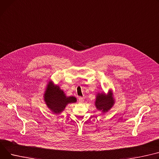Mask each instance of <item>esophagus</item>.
Returning <instances> with one entry per match:
<instances>
[{"instance_id": "34e87169", "label": "esophagus", "mask_w": 159, "mask_h": 159, "mask_svg": "<svg viewBox=\"0 0 159 159\" xmlns=\"http://www.w3.org/2000/svg\"><path fill=\"white\" fill-rule=\"evenodd\" d=\"M84 101V100L82 97H79V103H83Z\"/></svg>"}]
</instances>
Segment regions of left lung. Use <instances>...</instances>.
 I'll return each instance as SVG.
<instances>
[{"instance_id":"left-lung-1","label":"left lung","mask_w":159,"mask_h":159,"mask_svg":"<svg viewBox=\"0 0 159 159\" xmlns=\"http://www.w3.org/2000/svg\"><path fill=\"white\" fill-rule=\"evenodd\" d=\"M114 101L112 97V93L111 91L109 92L108 95L105 94L98 93L97 96L95 105L98 110L102 111V112H107L114 105Z\"/></svg>"}]
</instances>
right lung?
<instances>
[{"instance_id":"1","label":"right lung","mask_w":159,"mask_h":159,"mask_svg":"<svg viewBox=\"0 0 159 159\" xmlns=\"http://www.w3.org/2000/svg\"><path fill=\"white\" fill-rule=\"evenodd\" d=\"M44 98L48 107L56 114H59L64 111L67 104L77 101L75 97H66L63 91L58 86H55L52 82L48 84Z\"/></svg>"}]
</instances>
